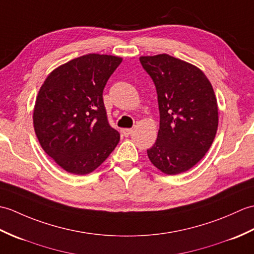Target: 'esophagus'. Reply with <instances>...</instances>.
<instances>
[{"mask_svg": "<svg viewBox=\"0 0 254 254\" xmlns=\"http://www.w3.org/2000/svg\"><path fill=\"white\" fill-rule=\"evenodd\" d=\"M131 132H132V129H130V128H125V129H123V134L125 137H128L129 134H131Z\"/></svg>", "mask_w": 254, "mask_h": 254, "instance_id": "1", "label": "esophagus"}]
</instances>
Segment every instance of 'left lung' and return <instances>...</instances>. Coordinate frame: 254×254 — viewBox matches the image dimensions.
I'll use <instances>...</instances> for the list:
<instances>
[{"label": "left lung", "instance_id": "8db88e82", "mask_svg": "<svg viewBox=\"0 0 254 254\" xmlns=\"http://www.w3.org/2000/svg\"><path fill=\"white\" fill-rule=\"evenodd\" d=\"M153 80L160 129L150 161L167 175L190 170L205 155L215 138L218 111L206 76L195 66L167 54L140 58Z\"/></svg>", "mask_w": 254, "mask_h": 254}]
</instances>
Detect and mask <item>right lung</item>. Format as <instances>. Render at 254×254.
Listing matches in <instances>:
<instances>
[{"label":"right lung","mask_w":254,"mask_h":254,"mask_svg":"<svg viewBox=\"0 0 254 254\" xmlns=\"http://www.w3.org/2000/svg\"><path fill=\"white\" fill-rule=\"evenodd\" d=\"M121 63L117 56L83 55L53 70L40 88L35 131L42 149L66 172H93L120 141L108 120L103 90Z\"/></svg>","instance_id":"add662e5"}]
</instances>
